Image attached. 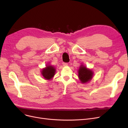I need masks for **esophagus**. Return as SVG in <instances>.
Masks as SVG:
<instances>
[{
  "mask_svg": "<svg viewBox=\"0 0 128 128\" xmlns=\"http://www.w3.org/2000/svg\"><path fill=\"white\" fill-rule=\"evenodd\" d=\"M68 63H65V62H63V65L64 66H68Z\"/></svg>",
  "mask_w": 128,
  "mask_h": 128,
  "instance_id": "obj_1",
  "label": "esophagus"
}]
</instances>
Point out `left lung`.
<instances>
[{"label": "left lung", "mask_w": 128, "mask_h": 128, "mask_svg": "<svg viewBox=\"0 0 128 128\" xmlns=\"http://www.w3.org/2000/svg\"><path fill=\"white\" fill-rule=\"evenodd\" d=\"M92 76L93 72L92 70L87 69L83 65L80 67L78 70V77L82 83L88 82L92 79Z\"/></svg>", "instance_id": "1"}]
</instances>
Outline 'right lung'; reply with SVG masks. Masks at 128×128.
<instances>
[{"instance_id": "right-lung-1", "label": "right lung", "mask_w": 128, "mask_h": 128, "mask_svg": "<svg viewBox=\"0 0 128 128\" xmlns=\"http://www.w3.org/2000/svg\"><path fill=\"white\" fill-rule=\"evenodd\" d=\"M55 72L56 70L54 68H53L52 66L49 65L46 66L45 68L43 69L42 74L46 79L50 80L55 75Z\"/></svg>"}]
</instances>
